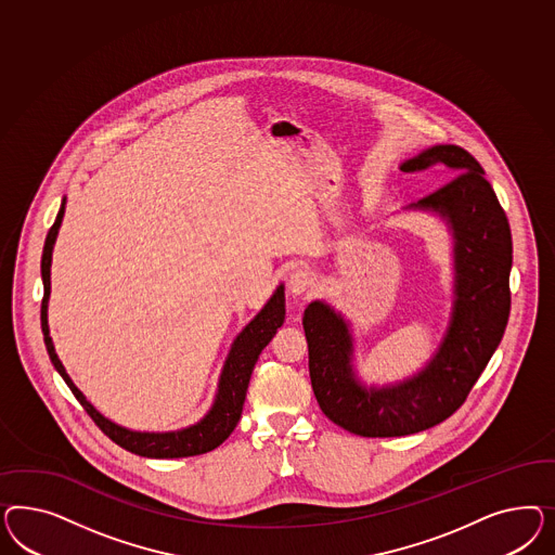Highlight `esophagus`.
Wrapping results in <instances>:
<instances>
[{
  "instance_id": "obj_1",
  "label": "esophagus",
  "mask_w": 555,
  "mask_h": 555,
  "mask_svg": "<svg viewBox=\"0 0 555 555\" xmlns=\"http://www.w3.org/2000/svg\"><path fill=\"white\" fill-rule=\"evenodd\" d=\"M315 286H318V279L311 270L295 269L288 276V288L295 295H309L311 291H315Z\"/></svg>"
}]
</instances>
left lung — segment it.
I'll return each mask as SVG.
<instances>
[{
  "mask_svg": "<svg viewBox=\"0 0 555 555\" xmlns=\"http://www.w3.org/2000/svg\"><path fill=\"white\" fill-rule=\"evenodd\" d=\"M401 168L455 172L413 205L437 211L452 225L454 318L427 369L399 387L369 390L353 378L352 341L344 320L321 301L305 309L302 330L315 399L327 420L353 436H411L452 417L501 344L511 311L513 237L485 168L454 144L421 152Z\"/></svg>",
  "mask_w": 555,
  "mask_h": 555,
  "instance_id": "1",
  "label": "left lung"
}]
</instances>
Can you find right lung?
<instances>
[{
    "mask_svg": "<svg viewBox=\"0 0 555 555\" xmlns=\"http://www.w3.org/2000/svg\"><path fill=\"white\" fill-rule=\"evenodd\" d=\"M65 214V202L61 205L56 219L47 234L44 250H42V283H44V297H42V307H40V323H42V334H44V344L51 356L54 369L63 376L67 383L70 392L75 399L81 403L87 415L93 420V423L100 427L105 436L109 437L119 448L128 450L135 455L144 457H186V455L207 454L221 446L230 434L234 431L237 421L242 417V406L246 401V390L253 376L254 364L258 360L260 352L269 346L270 339L276 334V330L285 323V288L279 286L276 293L272 295L264 309L254 318L240 336L235 337L232 352L225 360V366L221 372L219 380L218 399L207 413V417L189 427L183 431H172V434H138L124 429L116 423L105 420L100 415L93 404L87 403L81 390L73 385L68 378L67 372L63 369L61 360L54 353L51 336H49V321H47V307H49V295H51V258L52 246L59 234L61 221Z\"/></svg>",
    "mask_w": 555,
    "mask_h": 555,
    "instance_id": "1",
    "label": "right lung"
}]
</instances>
